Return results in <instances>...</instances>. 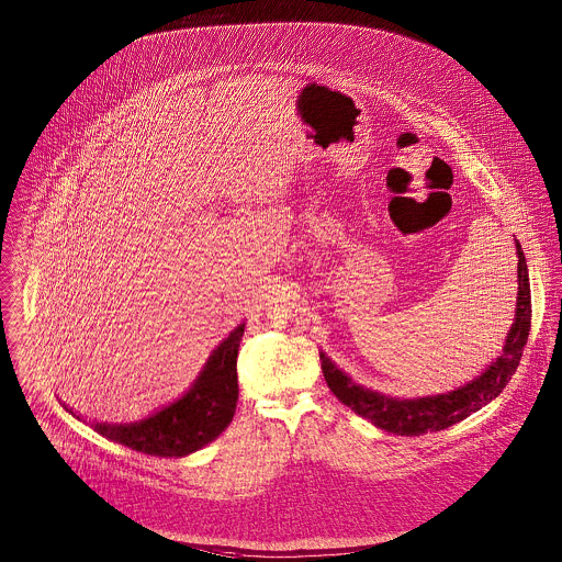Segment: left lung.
<instances>
[{"label": "left lung", "mask_w": 562, "mask_h": 562, "mask_svg": "<svg viewBox=\"0 0 562 562\" xmlns=\"http://www.w3.org/2000/svg\"><path fill=\"white\" fill-rule=\"evenodd\" d=\"M517 247V308L513 326L506 335L504 347L499 356L480 371L473 380L460 384L458 389L426 395V397H391L367 386L356 384L342 369L319 351L324 378L330 391L338 400L351 408L362 419H369L375 428L384 432H393L400 437H419L426 432H439L449 426L467 419L471 413L480 411L488 402H493L504 386L508 384L510 375L517 371L524 345L530 333V280H528V265L519 240L515 238Z\"/></svg>", "instance_id": "left-lung-1"}]
</instances>
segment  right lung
<instances>
[{"label": "right lung", "mask_w": 562, "mask_h": 562, "mask_svg": "<svg viewBox=\"0 0 562 562\" xmlns=\"http://www.w3.org/2000/svg\"><path fill=\"white\" fill-rule=\"evenodd\" d=\"M245 324L236 326L213 349L204 369L184 395L151 415L130 424H91V428L119 446L160 458H182L213 443L229 426L236 400V356ZM71 413V411H69ZM74 415V413H71ZM76 417V415H74ZM80 419V417H76ZM82 422V419H80Z\"/></svg>", "instance_id": "right-lung-1"}]
</instances>
